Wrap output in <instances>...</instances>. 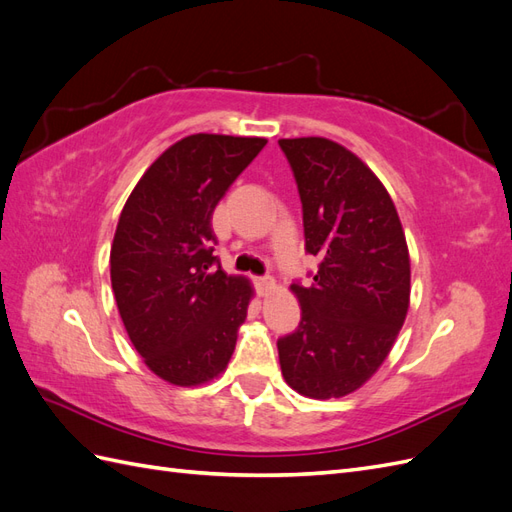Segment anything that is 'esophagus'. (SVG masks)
<instances>
[{"label": "esophagus", "mask_w": 512, "mask_h": 512, "mask_svg": "<svg viewBox=\"0 0 512 512\" xmlns=\"http://www.w3.org/2000/svg\"><path fill=\"white\" fill-rule=\"evenodd\" d=\"M254 284L258 288V294H262V297H267V294H271V290L275 288L273 277H256Z\"/></svg>", "instance_id": "1"}]
</instances>
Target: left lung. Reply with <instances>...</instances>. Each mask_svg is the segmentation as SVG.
<instances>
[{
	"instance_id": "left-lung-1",
	"label": "left lung",
	"mask_w": 512,
	"mask_h": 512,
	"mask_svg": "<svg viewBox=\"0 0 512 512\" xmlns=\"http://www.w3.org/2000/svg\"><path fill=\"white\" fill-rule=\"evenodd\" d=\"M303 207L312 284L290 288L301 322L277 339L294 391L344 397L382 365L408 314L410 258L397 209L380 179L327 138H282Z\"/></svg>"
}]
</instances>
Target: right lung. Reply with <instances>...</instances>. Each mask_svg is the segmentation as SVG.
Here are the masks:
<instances>
[{
    "label": "right lung",
    "mask_w": 512,
    "mask_h": 512,
    "mask_svg": "<svg viewBox=\"0 0 512 512\" xmlns=\"http://www.w3.org/2000/svg\"><path fill=\"white\" fill-rule=\"evenodd\" d=\"M267 145L194 134L168 147L136 183L115 230L111 282L130 342L177 386L218 376L237 344L252 288L213 254V209Z\"/></svg>",
    "instance_id": "right-lung-1"
}]
</instances>
